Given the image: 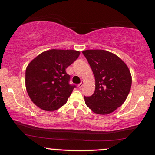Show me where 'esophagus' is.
Listing matches in <instances>:
<instances>
[{
	"label": "esophagus",
	"mask_w": 155,
	"mask_h": 155,
	"mask_svg": "<svg viewBox=\"0 0 155 155\" xmlns=\"http://www.w3.org/2000/svg\"><path fill=\"white\" fill-rule=\"evenodd\" d=\"M82 86H83V82H80V83L78 85V87H79V88H81Z\"/></svg>",
	"instance_id": "34e87169"
}]
</instances>
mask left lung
I'll use <instances>...</instances> for the list:
<instances>
[{"label":"left lung","mask_w":155,"mask_h":155,"mask_svg":"<svg viewBox=\"0 0 155 155\" xmlns=\"http://www.w3.org/2000/svg\"><path fill=\"white\" fill-rule=\"evenodd\" d=\"M95 78V90L84 97L86 105L95 114L106 115L120 107L130 92L132 77L126 63L116 55L104 50H85Z\"/></svg>","instance_id":"left-lung-1"}]
</instances>
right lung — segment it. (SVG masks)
Masks as SVG:
<instances>
[{
  "mask_svg": "<svg viewBox=\"0 0 155 155\" xmlns=\"http://www.w3.org/2000/svg\"><path fill=\"white\" fill-rule=\"evenodd\" d=\"M80 54L75 50H48L29 63L25 72V85L36 106L53 111L67 102L75 86L69 84L71 77L65 70Z\"/></svg>",
  "mask_w": 155,
  "mask_h": 155,
  "instance_id": "add662e5",
  "label": "right lung"
}]
</instances>
